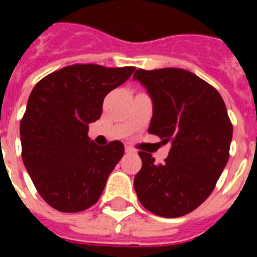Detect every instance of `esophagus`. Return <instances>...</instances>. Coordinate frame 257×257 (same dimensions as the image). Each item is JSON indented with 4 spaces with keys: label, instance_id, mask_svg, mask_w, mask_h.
<instances>
[{
    "label": "esophagus",
    "instance_id": "obj_1",
    "mask_svg": "<svg viewBox=\"0 0 257 257\" xmlns=\"http://www.w3.org/2000/svg\"><path fill=\"white\" fill-rule=\"evenodd\" d=\"M125 151H126V153H135V150L131 146H125Z\"/></svg>",
    "mask_w": 257,
    "mask_h": 257
}]
</instances>
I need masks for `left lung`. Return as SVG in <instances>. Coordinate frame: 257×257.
I'll return each mask as SVG.
<instances>
[{
    "instance_id": "1",
    "label": "left lung",
    "mask_w": 257,
    "mask_h": 257,
    "mask_svg": "<svg viewBox=\"0 0 257 257\" xmlns=\"http://www.w3.org/2000/svg\"><path fill=\"white\" fill-rule=\"evenodd\" d=\"M134 79L153 99L149 132L171 145L162 164L139 151L138 198L157 216L187 215L209 197L228 161L232 123L226 104L212 85L183 68H138Z\"/></svg>"
}]
</instances>
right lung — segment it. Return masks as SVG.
I'll return each mask as SVG.
<instances>
[{"mask_svg":"<svg viewBox=\"0 0 257 257\" xmlns=\"http://www.w3.org/2000/svg\"><path fill=\"white\" fill-rule=\"evenodd\" d=\"M135 67L73 64L48 74L33 88L20 121L22 158L42 199L60 212H81L100 198L123 156L119 140L100 147L89 139L108 92Z\"/></svg>","mask_w":257,"mask_h":257,"instance_id":"right-lung-1","label":"right lung"}]
</instances>
